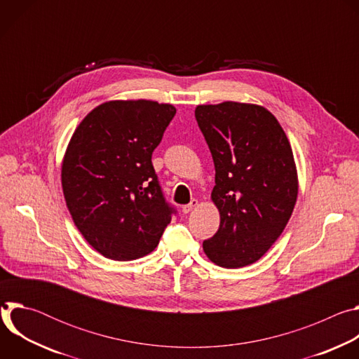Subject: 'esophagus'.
<instances>
[{"mask_svg":"<svg viewBox=\"0 0 359 359\" xmlns=\"http://www.w3.org/2000/svg\"><path fill=\"white\" fill-rule=\"evenodd\" d=\"M197 204H198V201H197L196 198H193L189 204H186V206H183V208H182V212H183L184 215H187V213H190L194 208H197Z\"/></svg>","mask_w":359,"mask_h":359,"instance_id":"1","label":"esophagus"}]
</instances>
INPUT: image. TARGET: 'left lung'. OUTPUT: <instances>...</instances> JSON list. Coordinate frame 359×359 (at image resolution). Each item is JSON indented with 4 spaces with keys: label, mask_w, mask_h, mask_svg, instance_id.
I'll use <instances>...</instances> for the list:
<instances>
[{
    "label": "left lung",
    "mask_w": 359,
    "mask_h": 359,
    "mask_svg": "<svg viewBox=\"0 0 359 359\" xmlns=\"http://www.w3.org/2000/svg\"><path fill=\"white\" fill-rule=\"evenodd\" d=\"M215 162L217 233L203 241L210 262L240 269L260 260L284 231L298 196L292 149L276 116L241 102L194 111Z\"/></svg>",
    "instance_id": "obj_1"
}]
</instances>
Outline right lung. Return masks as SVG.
<instances>
[{
	"label": "right lung",
	"mask_w": 359,
	"mask_h": 359,
	"mask_svg": "<svg viewBox=\"0 0 359 359\" xmlns=\"http://www.w3.org/2000/svg\"><path fill=\"white\" fill-rule=\"evenodd\" d=\"M175 114L156 100H109L82 119L68 143L61 170L67 208L107 259L147 255L172 220L151 153Z\"/></svg>",
	"instance_id": "obj_1"
}]
</instances>
